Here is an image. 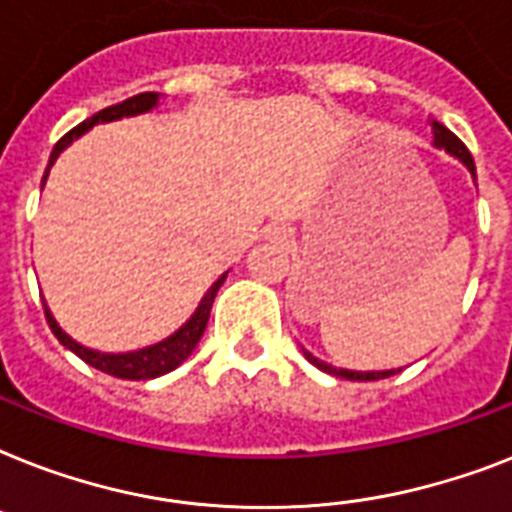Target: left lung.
<instances>
[{
    "label": "left lung",
    "mask_w": 512,
    "mask_h": 512,
    "mask_svg": "<svg viewBox=\"0 0 512 512\" xmlns=\"http://www.w3.org/2000/svg\"><path fill=\"white\" fill-rule=\"evenodd\" d=\"M431 128H434V144L436 147H444L450 155L458 157L460 162H465V168L471 170L473 176H476V165H473V157L471 152H468V147H465L463 141L458 139V136L452 134L450 128H444L442 123H431ZM305 357L310 360L313 365H318L321 371L326 373H334V376H342L347 378V381H378V378H389L394 376L397 371H371V373H363V371H347V368H334V365L323 363V360H318V357H313L310 352H305Z\"/></svg>",
    "instance_id": "1"
}]
</instances>
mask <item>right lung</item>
<instances>
[{
	"mask_svg": "<svg viewBox=\"0 0 512 512\" xmlns=\"http://www.w3.org/2000/svg\"><path fill=\"white\" fill-rule=\"evenodd\" d=\"M155 105H157V91H144V94H136V97H131V99H123V102H118V105L105 107V110H99L97 115H91L89 120L78 123L73 131H68V134L62 136V139L54 144L52 155H49L47 173H44V178H41V186H44V181H47L49 168H52L54 160H57V155H60L62 149L68 147L73 139H78L81 134H86V131L94 126V123H107V120L139 115V112L152 110ZM223 281H226V273H223V276H220L218 281L210 286V289H207V294L202 297V302H199L197 313L191 315L189 321L178 328L176 334L168 336V339H162V342L152 344V347H144V350H136V352H123V355H107V352L86 350V347H81L78 342H73V339H70V336L65 334L60 326H57V321L52 318V313H49L47 305H44V315H47L49 328H52V334L60 339L62 347H68L70 352H76L83 363H89L91 368H97V371L107 373V376L128 378V381H144V378H157V376H162V373H170L173 368H178V365L184 363L191 352H194V347H197L199 339H202V334H205L207 321H210V310H213L215 294H218V289L223 286Z\"/></svg>",
	"mask_w": 512,
	"mask_h": 512,
	"instance_id": "right-lung-1",
	"label": "right lung"
}]
</instances>
